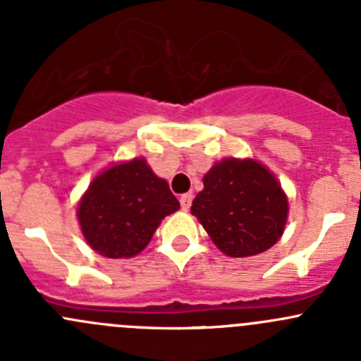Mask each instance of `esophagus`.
Returning <instances> with one entry per match:
<instances>
[{"label":"esophagus","instance_id":"obj_1","mask_svg":"<svg viewBox=\"0 0 361 361\" xmlns=\"http://www.w3.org/2000/svg\"><path fill=\"white\" fill-rule=\"evenodd\" d=\"M192 199H194V195H192V194H183V195H181V197H180L181 209H185V211H187L188 207L192 206Z\"/></svg>","mask_w":361,"mask_h":361}]
</instances>
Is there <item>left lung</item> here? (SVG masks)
Here are the masks:
<instances>
[{
	"label": "left lung",
	"instance_id": "obj_1",
	"mask_svg": "<svg viewBox=\"0 0 361 361\" xmlns=\"http://www.w3.org/2000/svg\"><path fill=\"white\" fill-rule=\"evenodd\" d=\"M202 183L190 211L218 250L243 258L278 243L288 199L267 167L253 159H224L204 174Z\"/></svg>",
	"mask_w": 361,
	"mask_h": 361
}]
</instances>
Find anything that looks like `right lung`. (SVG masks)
Wrapping results in <instances>:
<instances>
[{
    "instance_id": "right-lung-1",
    "label": "right lung",
    "mask_w": 361,
    "mask_h": 361,
    "mask_svg": "<svg viewBox=\"0 0 361 361\" xmlns=\"http://www.w3.org/2000/svg\"><path fill=\"white\" fill-rule=\"evenodd\" d=\"M178 209L167 181L137 157L97 174L76 214L90 248L108 258H130L147 248L160 221Z\"/></svg>"
}]
</instances>
